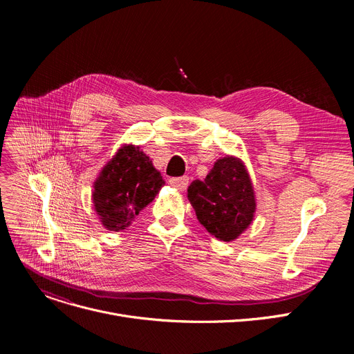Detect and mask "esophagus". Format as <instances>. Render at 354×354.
Segmentation results:
<instances>
[{"label":"esophagus","instance_id":"obj_1","mask_svg":"<svg viewBox=\"0 0 354 354\" xmlns=\"http://www.w3.org/2000/svg\"><path fill=\"white\" fill-rule=\"evenodd\" d=\"M169 183L172 185L174 188H176V189H179V191H183V189H187V188H188V185H189V178H188V176L171 178V179H169Z\"/></svg>","mask_w":354,"mask_h":354}]
</instances>
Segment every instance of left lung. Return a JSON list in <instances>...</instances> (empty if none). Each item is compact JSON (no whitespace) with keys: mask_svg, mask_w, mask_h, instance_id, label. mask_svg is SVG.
Instances as JSON below:
<instances>
[{"mask_svg":"<svg viewBox=\"0 0 354 354\" xmlns=\"http://www.w3.org/2000/svg\"><path fill=\"white\" fill-rule=\"evenodd\" d=\"M188 199L201 224L221 241H232L245 231L255 212L251 179L239 159H218L203 180H194Z\"/></svg>","mask_w":354,"mask_h":354,"instance_id":"1","label":"left lung"}]
</instances>
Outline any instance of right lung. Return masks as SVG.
<instances>
[{
    "instance_id": "obj_1",
    "label": "right lung",
    "mask_w": 354,
    "mask_h": 354,
    "mask_svg": "<svg viewBox=\"0 0 354 354\" xmlns=\"http://www.w3.org/2000/svg\"><path fill=\"white\" fill-rule=\"evenodd\" d=\"M165 185L152 160L135 146H124L95 182V202L103 225L110 231L126 230L151 203Z\"/></svg>"
}]
</instances>
